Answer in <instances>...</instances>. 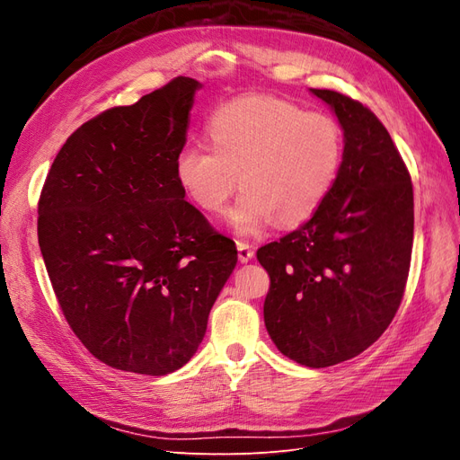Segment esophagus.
I'll use <instances>...</instances> for the list:
<instances>
[{
	"label": "esophagus",
	"instance_id": "esophagus-1",
	"mask_svg": "<svg viewBox=\"0 0 460 460\" xmlns=\"http://www.w3.org/2000/svg\"><path fill=\"white\" fill-rule=\"evenodd\" d=\"M235 245H238V259H240L242 262H247V261L253 259L255 252H253L252 245L245 243V242H238Z\"/></svg>",
	"mask_w": 460,
	"mask_h": 460
}]
</instances>
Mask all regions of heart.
I'll list each match as a JSON object with an SVG mask.
<instances>
[{"instance_id": "obj_1", "label": "heart", "mask_w": 460, "mask_h": 460, "mask_svg": "<svg viewBox=\"0 0 460 460\" xmlns=\"http://www.w3.org/2000/svg\"><path fill=\"white\" fill-rule=\"evenodd\" d=\"M211 146L188 144L176 153L174 176L201 211L218 215L240 188L232 228L252 235L274 218L280 226L309 220L326 201L343 164L340 124L326 113L267 95L222 105L208 120Z\"/></svg>"}]
</instances>
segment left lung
Wrapping results in <instances>:
<instances>
[{
    "label": "left lung",
    "instance_id": "obj_1",
    "mask_svg": "<svg viewBox=\"0 0 460 460\" xmlns=\"http://www.w3.org/2000/svg\"><path fill=\"white\" fill-rule=\"evenodd\" d=\"M336 113L343 164L330 196L280 242L257 249L269 272L264 326L280 353L311 368L343 363L378 340L405 294L414 232L405 161L368 107L311 90Z\"/></svg>",
    "mask_w": 460,
    "mask_h": 460
}]
</instances>
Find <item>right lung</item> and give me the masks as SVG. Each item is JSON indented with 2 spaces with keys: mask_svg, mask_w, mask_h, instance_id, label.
<instances>
[{
  "mask_svg": "<svg viewBox=\"0 0 460 460\" xmlns=\"http://www.w3.org/2000/svg\"><path fill=\"white\" fill-rule=\"evenodd\" d=\"M198 80L176 76L76 128L38 201V242L65 320L102 363L184 367L238 252L174 176Z\"/></svg>",
  "mask_w": 460,
  "mask_h": 460,
  "instance_id": "obj_1",
  "label": "right lung"
}]
</instances>
